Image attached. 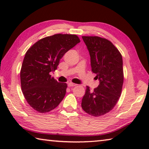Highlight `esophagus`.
I'll use <instances>...</instances> for the list:
<instances>
[{"label": "esophagus", "instance_id": "esophagus-1", "mask_svg": "<svg viewBox=\"0 0 149 149\" xmlns=\"http://www.w3.org/2000/svg\"><path fill=\"white\" fill-rule=\"evenodd\" d=\"M76 84H73V83H68V86L69 87H75L76 86Z\"/></svg>", "mask_w": 149, "mask_h": 149}]
</instances>
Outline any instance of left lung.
I'll use <instances>...</instances> for the list:
<instances>
[{"label":"left lung","mask_w":149,"mask_h":149,"mask_svg":"<svg viewBox=\"0 0 149 149\" xmlns=\"http://www.w3.org/2000/svg\"><path fill=\"white\" fill-rule=\"evenodd\" d=\"M89 50L91 65L99 85L93 92L87 86L81 107L93 116H100L112 109L121 95L123 83L122 56L108 40L83 36Z\"/></svg>","instance_id":"8db88e82"}]
</instances>
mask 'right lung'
<instances>
[{"label":"right lung","instance_id":"obj_1","mask_svg":"<svg viewBox=\"0 0 149 149\" xmlns=\"http://www.w3.org/2000/svg\"><path fill=\"white\" fill-rule=\"evenodd\" d=\"M77 35L56 34L42 39L29 48L22 63V90L28 104L40 113L54 109L64 99L67 84L50 75L65 52L79 43Z\"/></svg>","mask_w":149,"mask_h":149}]
</instances>
